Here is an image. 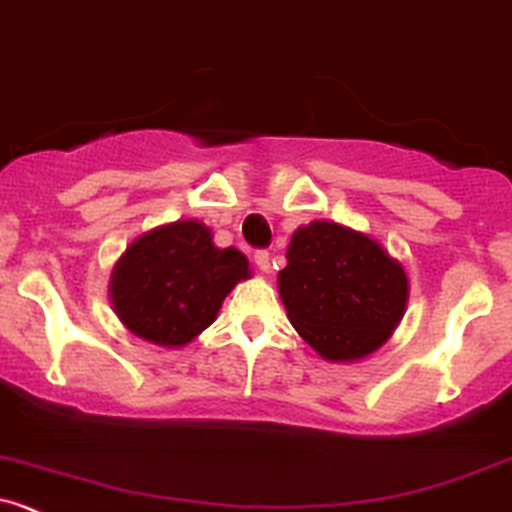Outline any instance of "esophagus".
Instances as JSON below:
<instances>
[{"label":"esophagus","mask_w":512,"mask_h":512,"mask_svg":"<svg viewBox=\"0 0 512 512\" xmlns=\"http://www.w3.org/2000/svg\"><path fill=\"white\" fill-rule=\"evenodd\" d=\"M255 265L260 267L262 272H270V252H267V250H257L255 252Z\"/></svg>","instance_id":"34e87169"}]
</instances>
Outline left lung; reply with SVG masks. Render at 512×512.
<instances>
[{"label":"left lung","mask_w":512,"mask_h":512,"mask_svg":"<svg viewBox=\"0 0 512 512\" xmlns=\"http://www.w3.org/2000/svg\"><path fill=\"white\" fill-rule=\"evenodd\" d=\"M277 282L292 326L328 360L383 346L407 301L400 262L368 235L324 220L294 233Z\"/></svg>","instance_id":"left-lung-1"}]
</instances>
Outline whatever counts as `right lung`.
Masks as SVG:
<instances>
[{
    "instance_id": "right-lung-1",
    "label": "right lung",
    "mask_w": 512,
    "mask_h": 512,
    "mask_svg": "<svg viewBox=\"0 0 512 512\" xmlns=\"http://www.w3.org/2000/svg\"><path fill=\"white\" fill-rule=\"evenodd\" d=\"M247 277L250 262L240 250H220L206 225L179 220L127 247L112 272L110 297L122 324L139 338L186 346Z\"/></svg>"
}]
</instances>
